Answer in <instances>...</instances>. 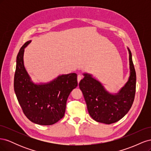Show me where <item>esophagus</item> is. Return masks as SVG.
<instances>
[{
    "label": "esophagus",
    "instance_id": "1",
    "mask_svg": "<svg viewBox=\"0 0 151 151\" xmlns=\"http://www.w3.org/2000/svg\"><path fill=\"white\" fill-rule=\"evenodd\" d=\"M83 76L81 74H79L78 76H77V82H78V83L81 81V80L83 79Z\"/></svg>",
    "mask_w": 151,
    "mask_h": 151
}]
</instances>
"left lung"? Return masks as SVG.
Returning a JSON list of instances; mask_svg holds the SVG:
<instances>
[{
  "instance_id": "obj_1",
  "label": "left lung",
  "mask_w": 151,
  "mask_h": 151,
  "mask_svg": "<svg viewBox=\"0 0 151 151\" xmlns=\"http://www.w3.org/2000/svg\"><path fill=\"white\" fill-rule=\"evenodd\" d=\"M129 53L130 76L129 81L118 93H109L102 84L91 74L85 73L84 77L79 83L87 108L93 120L105 124H111L119 121L129 112L133 104L136 88V73Z\"/></svg>"
}]
</instances>
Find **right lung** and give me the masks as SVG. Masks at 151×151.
<instances>
[{
    "label": "right lung",
    "instance_id": "1",
    "mask_svg": "<svg viewBox=\"0 0 151 151\" xmlns=\"http://www.w3.org/2000/svg\"><path fill=\"white\" fill-rule=\"evenodd\" d=\"M30 42L25 43L17 54L14 88L22 111L31 122L51 125L64 116L67 98L77 86V74L59 76L45 84L33 83L23 62L24 48Z\"/></svg>",
    "mask_w": 151,
    "mask_h": 151
}]
</instances>
